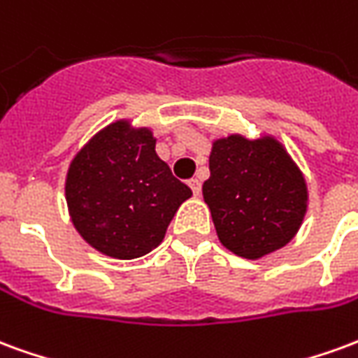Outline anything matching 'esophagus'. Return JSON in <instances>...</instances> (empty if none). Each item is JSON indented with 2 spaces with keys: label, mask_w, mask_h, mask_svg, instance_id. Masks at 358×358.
Returning a JSON list of instances; mask_svg holds the SVG:
<instances>
[{
  "label": "esophagus",
  "mask_w": 358,
  "mask_h": 358,
  "mask_svg": "<svg viewBox=\"0 0 358 358\" xmlns=\"http://www.w3.org/2000/svg\"><path fill=\"white\" fill-rule=\"evenodd\" d=\"M187 184H189V187H192V192H194V195L201 194V182H199V180L192 178V180H189V182H187Z\"/></svg>",
  "instance_id": "34e87169"
}]
</instances>
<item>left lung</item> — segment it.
I'll list each match as a JSON object with an SVG mask.
<instances>
[{
    "instance_id": "obj_1",
    "label": "left lung",
    "mask_w": 358,
    "mask_h": 358,
    "mask_svg": "<svg viewBox=\"0 0 358 358\" xmlns=\"http://www.w3.org/2000/svg\"><path fill=\"white\" fill-rule=\"evenodd\" d=\"M203 199L220 243L234 255L263 259L297 236L308 209L307 180L282 141L263 134L213 140Z\"/></svg>"
}]
</instances>
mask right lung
Here are the masks:
<instances>
[{
  "instance_id": "right-lung-1",
  "label": "right lung",
  "mask_w": 358,
  "mask_h": 358,
  "mask_svg": "<svg viewBox=\"0 0 358 358\" xmlns=\"http://www.w3.org/2000/svg\"><path fill=\"white\" fill-rule=\"evenodd\" d=\"M148 126L118 118L84 143L69 164L65 199L76 232L103 255H148L192 189L155 153Z\"/></svg>"
}]
</instances>
